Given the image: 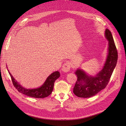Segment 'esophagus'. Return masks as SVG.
I'll list each match as a JSON object with an SVG mask.
<instances>
[{
	"label": "esophagus",
	"mask_w": 126,
	"mask_h": 126,
	"mask_svg": "<svg viewBox=\"0 0 126 126\" xmlns=\"http://www.w3.org/2000/svg\"><path fill=\"white\" fill-rule=\"evenodd\" d=\"M70 63L69 62H66V63H64L63 64V66L62 70L64 72H67L70 70Z\"/></svg>",
	"instance_id": "34e87169"
}]
</instances>
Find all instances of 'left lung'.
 Instances as JSON below:
<instances>
[{
  "mask_svg": "<svg viewBox=\"0 0 126 126\" xmlns=\"http://www.w3.org/2000/svg\"><path fill=\"white\" fill-rule=\"evenodd\" d=\"M105 37L108 40V53L102 70L95 76H88L81 69L75 72L77 81L73 92L78 97L89 98L105 88L111 78L118 60V52L111 32L106 29Z\"/></svg>",
  "mask_w": 126,
  "mask_h": 126,
  "instance_id": "obj_1",
  "label": "left lung"
}]
</instances>
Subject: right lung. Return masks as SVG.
Here are the masks:
<instances>
[{
    "instance_id": "1",
    "label": "right lung",
    "mask_w": 126,
    "mask_h": 126,
    "mask_svg": "<svg viewBox=\"0 0 126 126\" xmlns=\"http://www.w3.org/2000/svg\"><path fill=\"white\" fill-rule=\"evenodd\" d=\"M8 71L14 86L16 88L19 92L26 96L35 98H44L49 96L53 90L55 80L60 77V75L59 71H55L48 76L46 80L41 87L36 89H27L22 87L21 85L14 78L9 70Z\"/></svg>"
}]
</instances>
